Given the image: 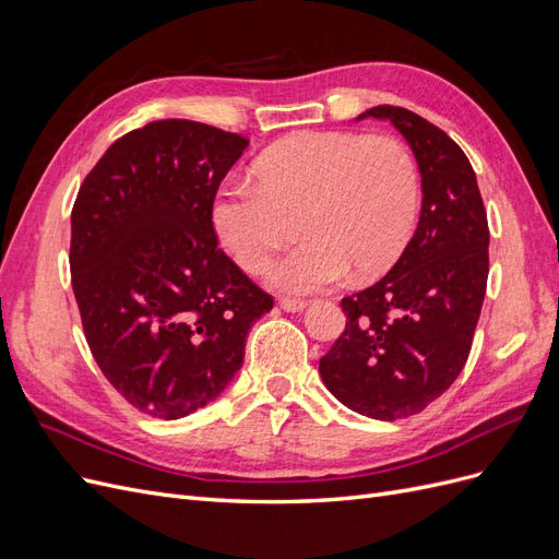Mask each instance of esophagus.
Listing matches in <instances>:
<instances>
[{
	"label": "esophagus",
	"mask_w": 559,
	"mask_h": 559,
	"mask_svg": "<svg viewBox=\"0 0 559 559\" xmlns=\"http://www.w3.org/2000/svg\"><path fill=\"white\" fill-rule=\"evenodd\" d=\"M280 308L284 312H302V310L308 308V302L306 300H296V298H282L280 300Z\"/></svg>",
	"instance_id": "1"
}]
</instances>
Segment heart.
<instances>
[{"mask_svg": "<svg viewBox=\"0 0 559 559\" xmlns=\"http://www.w3.org/2000/svg\"><path fill=\"white\" fill-rule=\"evenodd\" d=\"M251 181L218 191L212 224L247 273H261L296 230L306 235L267 273L282 294L306 296L392 267L411 242L419 175L394 138L361 132H298L253 163Z\"/></svg>", "mask_w": 559, "mask_h": 559, "instance_id": "b5f03b06", "label": "heart"}]
</instances>
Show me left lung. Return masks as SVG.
Listing matches in <instances>:
<instances>
[{
    "label": "left lung",
    "mask_w": 559,
    "mask_h": 559,
    "mask_svg": "<svg viewBox=\"0 0 559 559\" xmlns=\"http://www.w3.org/2000/svg\"><path fill=\"white\" fill-rule=\"evenodd\" d=\"M364 118L389 121L413 148L421 212L394 267L343 298L347 324L319 376L349 411L392 421L425 411L462 373L485 298L489 230L476 173L441 128L392 105Z\"/></svg>",
    "instance_id": "obj_1"
}]
</instances>
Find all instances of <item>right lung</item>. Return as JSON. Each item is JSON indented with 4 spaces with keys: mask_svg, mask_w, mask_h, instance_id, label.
Segmentation results:
<instances>
[{
    "mask_svg": "<svg viewBox=\"0 0 559 559\" xmlns=\"http://www.w3.org/2000/svg\"><path fill=\"white\" fill-rule=\"evenodd\" d=\"M247 140L167 118L116 140L72 210V289L88 347L134 408L179 419L205 408L245 364L273 310L218 249L212 205Z\"/></svg>",
    "mask_w": 559,
    "mask_h": 559,
    "instance_id": "obj_1",
    "label": "right lung"
}]
</instances>
